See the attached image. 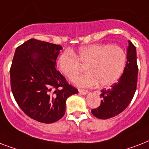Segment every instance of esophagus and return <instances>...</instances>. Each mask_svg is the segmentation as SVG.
Instances as JSON below:
<instances>
[{"label": "esophagus", "instance_id": "34e87169", "mask_svg": "<svg viewBox=\"0 0 149 149\" xmlns=\"http://www.w3.org/2000/svg\"><path fill=\"white\" fill-rule=\"evenodd\" d=\"M79 93H81V94H86V93H88V91H86V90H82V89H79Z\"/></svg>", "mask_w": 149, "mask_h": 149}]
</instances>
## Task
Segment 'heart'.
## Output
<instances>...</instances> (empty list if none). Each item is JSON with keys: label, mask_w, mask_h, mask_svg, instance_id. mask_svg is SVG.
Listing matches in <instances>:
<instances>
[{"label": "heart", "mask_w": 149, "mask_h": 149, "mask_svg": "<svg viewBox=\"0 0 149 149\" xmlns=\"http://www.w3.org/2000/svg\"><path fill=\"white\" fill-rule=\"evenodd\" d=\"M86 65L87 72L72 79L76 85L91 87L100 83L108 86L120 79L127 65V54L123 48L110 44H93L80 48L77 52H63L57 61V67L65 77L72 78Z\"/></svg>", "instance_id": "1"}]
</instances>
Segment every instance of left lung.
Returning <instances> with one entry per match:
<instances>
[{"label":"left lung","instance_id":"8db88e82","mask_svg":"<svg viewBox=\"0 0 149 149\" xmlns=\"http://www.w3.org/2000/svg\"><path fill=\"white\" fill-rule=\"evenodd\" d=\"M138 72L136 48L131 41H128L125 72L118 82L113 84L111 88L102 90L100 96L103 100L98 107L91 111L93 115L99 119H108L125 110L136 91Z\"/></svg>","mask_w":149,"mask_h":149}]
</instances>
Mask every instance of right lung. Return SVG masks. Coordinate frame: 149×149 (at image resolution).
Returning <instances> with one entry per match:
<instances>
[{
	"mask_svg": "<svg viewBox=\"0 0 149 149\" xmlns=\"http://www.w3.org/2000/svg\"><path fill=\"white\" fill-rule=\"evenodd\" d=\"M59 45L31 38L15 50L10 87L15 100L29 118L51 124L63 118L65 100L78 90L56 70Z\"/></svg>",
	"mask_w": 149,
	"mask_h": 149,
	"instance_id": "obj_1",
	"label": "right lung"
}]
</instances>
